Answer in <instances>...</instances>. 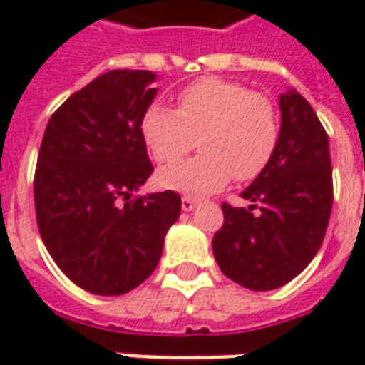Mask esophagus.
I'll return each instance as SVG.
<instances>
[{
  "label": "esophagus",
  "mask_w": 365,
  "mask_h": 365,
  "mask_svg": "<svg viewBox=\"0 0 365 365\" xmlns=\"http://www.w3.org/2000/svg\"><path fill=\"white\" fill-rule=\"evenodd\" d=\"M199 201L195 197H182V209L183 211H191V209H195V205H197Z\"/></svg>",
  "instance_id": "obj_1"
}]
</instances>
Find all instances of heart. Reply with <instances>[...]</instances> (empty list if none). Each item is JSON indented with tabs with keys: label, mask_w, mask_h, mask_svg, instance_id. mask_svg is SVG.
Returning a JSON list of instances; mask_svg holds the SVG:
<instances>
[{
	"label": "heart",
	"mask_w": 365,
	"mask_h": 365,
	"mask_svg": "<svg viewBox=\"0 0 365 365\" xmlns=\"http://www.w3.org/2000/svg\"><path fill=\"white\" fill-rule=\"evenodd\" d=\"M143 136L160 164L182 158L195 146L201 154L164 168L158 183L187 195L221 190L235 175H260L279 140V119L272 99L222 78H199L178 93V107L150 105L143 115Z\"/></svg>",
	"instance_id": "heart-1"
}]
</instances>
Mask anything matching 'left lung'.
Masks as SVG:
<instances>
[{"label":"left lung","mask_w":365,"mask_h":365,"mask_svg":"<svg viewBox=\"0 0 365 365\" xmlns=\"http://www.w3.org/2000/svg\"><path fill=\"white\" fill-rule=\"evenodd\" d=\"M282 128L266 170L240 197L250 207L222 203L225 222L213 237L221 272L246 289L289 283L319 252L332 211L329 135L305 97H279Z\"/></svg>","instance_id":"1"}]
</instances>
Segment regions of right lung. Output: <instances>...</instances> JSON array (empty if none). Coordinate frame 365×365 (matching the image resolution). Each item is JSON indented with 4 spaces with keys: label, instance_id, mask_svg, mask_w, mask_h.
Segmentation results:
<instances>
[{
    "label": "right lung",
    "instance_id": "right-lung-1",
    "mask_svg": "<svg viewBox=\"0 0 365 365\" xmlns=\"http://www.w3.org/2000/svg\"><path fill=\"white\" fill-rule=\"evenodd\" d=\"M148 70H111L52 113L35 170L38 232L68 279L123 295L158 266L182 197L160 191L130 199L152 174L143 136L156 96Z\"/></svg>",
    "mask_w": 365,
    "mask_h": 365
}]
</instances>
